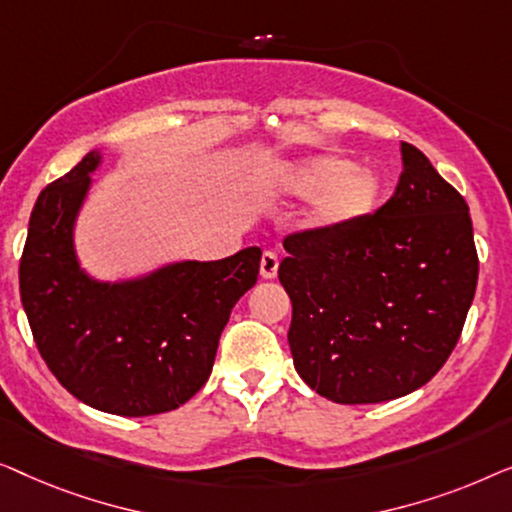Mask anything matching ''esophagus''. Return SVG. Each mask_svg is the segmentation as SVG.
Returning <instances> with one entry per match:
<instances>
[{
  "label": "esophagus",
  "mask_w": 512,
  "mask_h": 512,
  "mask_svg": "<svg viewBox=\"0 0 512 512\" xmlns=\"http://www.w3.org/2000/svg\"><path fill=\"white\" fill-rule=\"evenodd\" d=\"M259 273H262V278H266V280L276 278V273H278L276 253H271V250H264L262 259H259Z\"/></svg>",
  "instance_id": "esophagus-1"
}]
</instances>
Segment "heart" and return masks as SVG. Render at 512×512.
<instances>
[{
    "label": "heart",
    "mask_w": 512,
    "mask_h": 512,
    "mask_svg": "<svg viewBox=\"0 0 512 512\" xmlns=\"http://www.w3.org/2000/svg\"><path fill=\"white\" fill-rule=\"evenodd\" d=\"M383 187L378 169L350 164L331 153L278 162L259 181V190L269 199H311L301 229L313 234L341 232L357 225L376 211Z\"/></svg>",
    "instance_id": "obj_1"
}]
</instances>
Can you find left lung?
Wrapping results in <instances>:
<instances>
[{
	"instance_id": "8db88e82",
	"label": "left lung",
	"mask_w": 512,
	"mask_h": 512,
	"mask_svg": "<svg viewBox=\"0 0 512 512\" xmlns=\"http://www.w3.org/2000/svg\"><path fill=\"white\" fill-rule=\"evenodd\" d=\"M401 162L376 213L283 241L294 369L336 403L390 401L429 383L455 350L478 283L464 197L410 143Z\"/></svg>"
}]
</instances>
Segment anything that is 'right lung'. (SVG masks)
<instances>
[{
    "label": "right lung",
    "instance_id": "right-lung-1",
    "mask_svg": "<svg viewBox=\"0 0 512 512\" xmlns=\"http://www.w3.org/2000/svg\"><path fill=\"white\" fill-rule=\"evenodd\" d=\"M102 164V150H90L41 190L20 259V299L43 362L78 401L122 417L167 413L211 376L229 313L257 283L262 250L95 278L76 253V222Z\"/></svg>",
    "mask_w": 512,
    "mask_h": 512
}]
</instances>
